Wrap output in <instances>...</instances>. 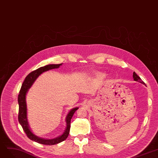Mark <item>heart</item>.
I'll use <instances>...</instances> for the list:
<instances>
[{
	"label": "heart",
	"instance_id": "heart-1",
	"mask_svg": "<svg viewBox=\"0 0 158 158\" xmlns=\"http://www.w3.org/2000/svg\"><path fill=\"white\" fill-rule=\"evenodd\" d=\"M96 76H97L98 78H100V79H103V78L106 77V75L105 74V73H102V72H98L96 73Z\"/></svg>",
	"mask_w": 158,
	"mask_h": 158
}]
</instances>
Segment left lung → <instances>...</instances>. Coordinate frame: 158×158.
Segmentation results:
<instances>
[{
	"label": "left lung",
	"instance_id": "left-lung-1",
	"mask_svg": "<svg viewBox=\"0 0 158 158\" xmlns=\"http://www.w3.org/2000/svg\"><path fill=\"white\" fill-rule=\"evenodd\" d=\"M133 78L134 81H138V82H140V83H143V84H144V83L141 80V79L140 78V77H139V76L136 74L135 72H133Z\"/></svg>",
	"mask_w": 158,
	"mask_h": 158
}]
</instances>
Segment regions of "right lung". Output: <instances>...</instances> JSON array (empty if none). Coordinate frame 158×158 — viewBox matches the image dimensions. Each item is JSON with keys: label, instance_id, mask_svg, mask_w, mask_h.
<instances>
[{"label": "right lung", "instance_id": "right-lung-1", "mask_svg": "<svg viewBox=\"0 0 158 158\" xmlns=\"http://www.w3.org/2000/svg\"><path fill=\"white\" fill-rule=\"evenodd\" d=\"M62 65V64H49V65L45 66L44 67H41L34 71L29 73L23 81L21 88L19 91V94L18 95V103H19V114H18V120L19 124L22 126L23 131L26 133L27 137L32 141L37 142L40 144H45V145H54L59 143L62 141L66 140L69 135V129H70V122L75 112L78 109V107H75L72 109L69 113L68 114L66 122V128L65 131L64 132L62 135L52 139H45L43 138H40L36 136L31 131L29 128L27 118V104H26V94L28 89L31 88L34 82L38 76L42 74L43 72L48 71L49 69L58 68Z\"/></svg>", "mask_w": 158, "mask_h": 158}]
</instances>
